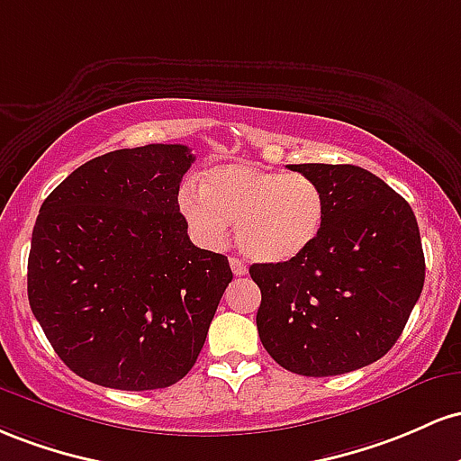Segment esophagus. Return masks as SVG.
Returning a JSON list of instances; mask_svg holds the SVG:
<instances>
[{"label":"esophagus","instance_id":"esophagus-1","mask_svg":"<svg viewBox=\"0 0 461 461\" xmlns=\"http://www.w3.org/2000/svg\"><path fill=\"white\" fill-rule=\"evenodd\" d=\"M229 263H230V270H232V274H235V276H246V274H248V266H246L244 261H241V258L230 257Z\"/></svg>","mask_w":461,"mask_h":461}]
</instances>
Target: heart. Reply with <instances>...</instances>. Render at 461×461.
Masks as SVG:
<instances>
[{"label": "heart", "instance_id": "b5f03b06", "mask_svg": "<svg viewBox=\"0 0 461 461\" xmlns=\"http://www.w3.org/2000/svg\"><path fill=\"white\" fill-rule=\"evenodd\" d=\"M178 209L206 244H221L229 224H235L237 244L248 257L285 263L318 240L327 200L320 185L304 174L230 163L209 169L203 191H180Z\"/></svg>", "mask_w": 461, "mask_h": 461}]
</instances>
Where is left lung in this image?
Instances as JSON below:
<instances>
[{"label": "left lung", "instance_id": "obj_1", "mask_svg": "<svg viewBox=\"0 0 461 461\" xmlns=\"http://www.w3.org/2000/svg\"><path fill=\"white\" fill-rule=\"evenodd\" d=\"M322 189L318 240L285 263H255L257 329L278 366L335 376L381 359L401 338L425 285L416 215L379 176L357 165H289Z\"/></svg>", "mask_w": 461, "mask_h": 461}]
</instances>
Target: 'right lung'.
Masks as SVG:
<instances>
[{
	"label": "right lung",
	"mask_w": 461,
	"mask_h": 461,
	"mask_svg": "<svg viewBox=\"0 0 461 461\" xmlns=\"http://www.w3.org/2000/svg\"><path fill=\"white\" fill-rule=\"evenodd\" d=\"M187 146L149 143L80 165L41 204L28 298L51 348L91 384L143 392L194 368L229 258L191 244L178 209Z\"/></svg>",
	"instance_id": "right-lung-1"
}]
</instances>
